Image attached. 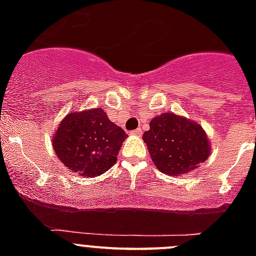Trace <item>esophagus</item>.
Segmentation results:
<instances>
[{
	"mask_svg": "<svg viewBox=\"0 0 256 256\" xmlns=\"http://www.w3.org/2000/svg\"><path fill=\"white\" fill-rule=\"evenodd\" d=\"M130 134H133V136H141L142 134V130H141V128H137V130H132V132H130Z\"/></svg>",
	"mask_w": 256,
	"mask_h": 256,
	"instance_id": "obj_1",
	"label": "esophagus"
}]
</instances>
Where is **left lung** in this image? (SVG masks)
I'll return each instance as SVG.
<instances>
[{"instance_id":"8db88e82","label":"left lung","mask_w":256,"mask_h":256,"mask_svg":"<svg viewBox=\"0 0 256 256\" xmlns=\"http://www.w3.org/2000/svg\"><path fill=\"white\" fill-rule=\"evenodd\" d=\"M142 138L156 168L170 176L195 169L210 154L209 141L202 128L173 112L154 118L150 130Z\"/></svg>"}]
</instances>
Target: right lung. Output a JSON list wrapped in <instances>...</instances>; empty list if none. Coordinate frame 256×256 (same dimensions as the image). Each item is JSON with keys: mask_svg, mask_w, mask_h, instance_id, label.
Instances as JSON below:
<instances>
[{"mask_svg": "<svg viewBox=\"0 0 256 256\" xmlns=\"http://www.w3.org/2000/svg\"><path fill=\"white\" fill-rule=\"evenodd\" d=\"M126 132L96 108L66 115L54 134L52 146L61 162L76 173L94 177L116 162Z\"/></svg>", "mask_w": 256, "mask_h": 256, "instance_id": "1", "label": "right lung"}]
</instances>
